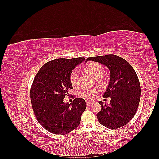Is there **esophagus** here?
<instances>
[{
	"label": "esophagus",
	"instance_id": "34e87169",
	"mask_svg": "<svg viewBox=\"0 0 159 159\" xmlns=\"http://www.w3.org/2000/svg\"><path fill=\"white\" fill-rule=\"evenodd\" d=\"M86 103H87L88 105H91L93 104V103L91 102H86Z\"/></svg>",
	"mask_w": 159,
	"mask_h": 159
}]
</instances>
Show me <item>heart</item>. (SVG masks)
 <instances>
[{"instance_id": "obj_1", "label": "heart", "mask_w": 159, "mask_h": 159, "mask_svg": "<svg viewBox=\"0 0 159 159\" xmlns=\"http://www.w3.org/2000/svg\"><path fill=\"white\" fill-rule=\"evenodd\" d=\"M85 70L88 72L89 74L92 75L95 78H99V81L100 83L104 82V79L103 75L104 74L105 69L103 66L98 63H89L85 66ZM70 80L71 85L74 88H77L80 85V73L78 69H74L71 71ZM97 93V91L94 89H82L80 93V95L86 99H92L94 95Z\"/></svg>"}]
</instances>
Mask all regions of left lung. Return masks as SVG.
Here are the masks:
<instances>
[{"label": "left lung", "mask_w": 159, "mask_h": 159, "mask_svg": "<svg viewBox=\"0 0 159 159\" xmlns=\"http://www.w3.org/2000/svg\"><path fill=\"white\" fill-rule=\"evenodd\" d=\"M110 71L109 85L103 98H111L110 104L99 102L102 109L97 113L101 125L115 129L127 125L135 115L141 98V85L135 71L127 61L113 54L88 57Z\"/></svg>", "instance_id": "1"}]
</instances>
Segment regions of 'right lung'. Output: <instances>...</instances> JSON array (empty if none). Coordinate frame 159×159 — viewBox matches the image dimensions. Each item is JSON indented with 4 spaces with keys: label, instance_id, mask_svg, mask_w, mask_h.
<instances>
[{
    "label": "right lung",
    "instance_id": "obj_1",
    "mask_svg": "<svg viewBox=\"0 0 159 159\" xmlns=\"http://www.w3.org/2000/svg\"><path fill=\"white\" fill-rule=\"evenodd\" d=\"M85 57L51 60L38 71L30 88L32 109L36 119L47 131L65 134L80 125L86 108L85 100L75 98L66 104L64 99L72 89L70 76L75 67Z\"/></svg>",
    "mask_w": 159,
    "mask_h": 159
}]
</instances>
